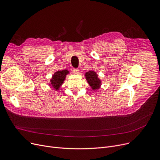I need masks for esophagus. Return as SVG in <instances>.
Segmentation results:
<instances>
[{
    "instance_id": "obj_1",
    "label": "esophagus",
    "mask_w": 160,
    "mask_h": 160,
    "mask_svg": "<svg viewBox=\"0 0 160 160\" xmlns=\"http://www.w3.org/2000/svg\"><path fill=\"white\" fill-rule=\"evenodd\" d=\"M72 71H73V73L74 74H79V70L78 68H73Z\"/></svg>"
}]
</instances>
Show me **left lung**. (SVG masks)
<instances>
[{
    "label": "left lung",
    "mask_w": 160,
    "mask_h": 160,
    "mask_svg": "<svg viewBox=\"0 0 160 160\" xmlns=\"http://www.w3.org/2000/svg\"><path fill=\"white\" fill-rule=\"evenodd\" d=\"M85 78L92 90H96L100 88L101 81L98 78V74L94 71L90 70L88 72H86Z\"/></svg>",
    "instance_id": "obj_1"
}]
</instances>
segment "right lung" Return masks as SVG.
Wrapping results in <instances>:
<instances>
[{
  "mask_svg": "<svg viewBox=\"0 0 160 160\" xmlns=\"http://www.w3.org/2000/svg\"><path fill=\"white\" fill-rule=\"evenodd\" d=\"M69 73L67 70H63L60 71H57L54 73L52 78L50 80V85L53 88V90L58 91L64 82L67 75Z\"/></svg>",
  "mask_w": 160,
  "mask_h": 160,
  "instance_id": "1",
  "label": "right lung"
}]
</instances>
